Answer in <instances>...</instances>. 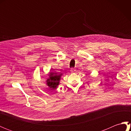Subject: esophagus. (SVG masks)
<instances>
[{
  "label": "esophagus",
  "instance_id": "1",
  "mask_svg": "<svg viewBox=\"0 0 131 131\" xmlns=\"http://www.w3.org/2000/svg\"><path fill=\"white\" fill-rule=\"evenodd\" d=\"M75 71H76V70H75V68H71V70H70V71L71 72V73H74V72Z\"/></svg>",
  "mask_w": 131,
  "mask_h": 131
}]
</instances>
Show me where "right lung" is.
Returning a JSON list of instances; mask_svg holds the SVG:
<instances>
[{
    "instance_id": "1",
    "label": "right lung",
    "mask_w": 131,
    "mask_h": 131,
    "mask_svg": "<svg viewBox=\"0 0 131 131\" xmlns=\"http://www.w3.org/2000/svg\"><path fill=\"white\" fill-rule=\"evenodd\" d=\"M62 74H58L55 73H50L49 78L47 80V84L51 88V90H54L59 85L60 80Z\"/></svg>"
}]
</instances>
